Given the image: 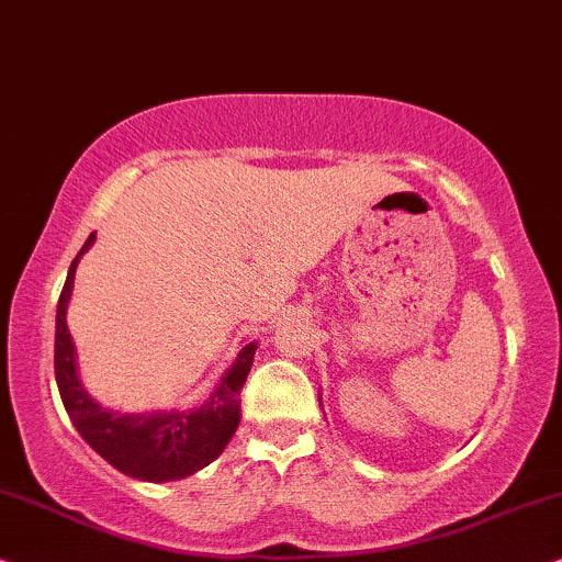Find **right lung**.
<instances>
[{"mask_svg": "<svg viewBox=\"0 0 562 562\" xmlns=\"http://www.w3.org/2000/svg\"><path fill=\"white\" fill-rule=\"evenodd\" d=\"M94 241V234L71 261L69 277L56 308V383L66 414L92 450L120 473L148 483L179 481L211 465L234 437L241 422V387L249 375L257 344H246L238 351L236 364L221 380L218 391L194 411L169 414H115L89 398L77 375L74 341L66 326V303L71 297L77 261Z\"/></svg>", "mask_w": 562, "mask_h": 562, "instance_id": "add662e5", "label": "right lung"}]
</instances>
